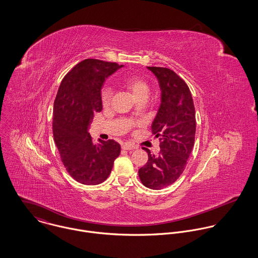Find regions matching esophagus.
<instances>
[{"mask_svg": "<svg viewBox=\"0 0 258 258\" xmlns=\"http://www.w3.org/2000/svg\"><path fill=\"white\" fill-rule=\"evenodd\" d=\"M137 147L135 145H133L131 143H125L122 145V149H124V150H134Z\"/></svg>", "mask_w": 258, "mask_h": 258, "instance_id": "34e87169", "label": "esophagus"}]
</instances>
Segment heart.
<instances>
[{
  "instance_id": "b5f03b06",
  "label": "heart",
  "mask_w": 258,
  "mask_h": 258,
  "mask_svg": "<svg viewBox=\"0 0 258 258\" xmlns=\"http://www.w3.org/2000/svg\"><path fill=\"white\" fill-rule=\"evenodd\" d=\"M121 82L124 86H126L132 92L135 98H138L143 95L148 96L149 94L150 88L147 82L138 75H127L121 79ZM112 95H113V90L109 85H105L102 87L100 92V99L104 107L110 105Z\"/></svg>"
}]
</instances>
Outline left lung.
Returning <instances> with one entry per match:
<instances>
[{
  "label": "left lung",
  "mask_w": 258,
  "mask_h": 258,
  "mask_svg": "<svg viewBox=\"0 0 258 258\" xmlns=\"http://www.w3.org/2000/svg\"><path fill=\"white\" fill-rule=\"evenodd\" d=\"M158 78L161 105L152 124L160 138L158 155L148 153L146 165L139 169L142 184L161 189L175 183L183 174L195 144L196 112L188 86L175 72L167 68L148 67Z\"/></svg>",
  "instance_id": "8db88e82"
}]
</instances>
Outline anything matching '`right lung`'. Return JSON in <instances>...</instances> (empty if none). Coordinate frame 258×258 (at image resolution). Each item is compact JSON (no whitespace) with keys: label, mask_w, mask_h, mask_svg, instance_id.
Masks as SVG:
<instances>
[{"label":"right lung","mask_w":258,"mask_h":258,"mask_svg":"<svg viewBox=\"0 0 258 258\" xmlns=\"http://www.w3.org/2000/svg\"><path fill=\"white\" fill-rule=\"evenodd\" d=\"M123 66L87 58L61 80L53 103L52 133L69 174L83 184H98L110 175L121 147L114 141L93 143L88 128L102 110L100 92L105 79Z\"/></svg>","instance_id":"right-lung-1"}]
</instances>
